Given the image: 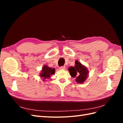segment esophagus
Returning <instances> with one entry per match:
<instances>
[{
  "label": "esophagus",
  "mask_w": 123,
  "mask_h": 123,
  "mask_svg": "<svg viewBox=\"0 0 123 123\" xmlns=\"http://www.w3.org/2000/svg\"><path fill=\"white\" fill-rule=\"evenodd\" d=\"M65 68H66V67L65 66H62V67H60L59 69L60 70H65Z\"/></svg>",
  "instance_id": "34e87169"
}]
</instances>
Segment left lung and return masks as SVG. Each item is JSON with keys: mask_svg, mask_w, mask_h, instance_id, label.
I'll return each instance as SVG.
<instances>
[{"mask_svg": "<svg viewBox=\"0 0 123 123\" xmlns=\"http://www.w3.org/2000/svg\"><path fill=\"white\" fill-rule=\"evenodd\" d=\"M74 67H70L68 70L70 75L75 78V80L78 84H82L87 79L89 71L86 67L83 65L77 60L75 62Z\"/></svg>", "mask_w": 123, "mask_h": 123, "instance_id": "obj_1", "label": "left lung"}]
</instances>
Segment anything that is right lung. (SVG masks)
<instances>
[{
  "label": "right lung",
  "instance_id": "add662e5",
  "mask_svg": "<svg viewBox=\"0 0 123 123\" xmlns=\"http://www.w3.org/2000/svg\"><path fill=\"white\" fill-rule=\"evenodd\" d=\"M55 70L54 68H52L49 67L47 65H44L42 68V70L39 74V76L43 78L42 79L43 81H45V80L50 79L51 76L54 74Z\"/></svg>",
  "mask_w": 123,
  "mask_h": 123
}]
</instances>
